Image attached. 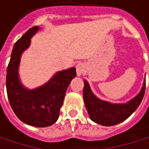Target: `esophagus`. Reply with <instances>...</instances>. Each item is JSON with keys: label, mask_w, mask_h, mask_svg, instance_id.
I'll return each instance as SVG.
<instances>
[{"label": "esophagus", "mask_w": 149, "mask_h": 149, "mask_svg": "<svg viewBox=\"0 0 149 149\" xmlns=\"http://www.w3.org/2000/svg\"><path fill=\"white\" fill-rule=\"evenodd\" d=\"M84 69H85L84 64H83V63H79V64H77V66H76L77 75V76H81V75L84 73Z\"/></svg>", "instance_id": "1"}]
</instances>
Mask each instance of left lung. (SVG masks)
<instances>
[{
    "instance_id": "1",
    "label": "left lung",
    "mask_w": 149,
    "mask_h": 149,
    "mask_svg": "<svg viewBox=\"0 0 149 149\" xmlns=\"http://www.w3.org/2000/svg\"><path fill=\"white\" fill-rule=\"evenodd\" d=\"M83 96L84 104L91 119L103 126H113L125 121L140 105L146 89V80L140 93L127 104H111L97 98L91 91L89 84L84 80Z\"/></svg>"
}]
</instances>
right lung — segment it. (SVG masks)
I'll use <instances>...</instances> for the list:
<instances>
[{
    "instance_id": "right-lung-1",
    "label": "right lung",
    "mask_w": 149,
    "mask_h": 149,
    "mask_svg": "<svg viewBox=\"0 0 149 149\" xmlns=\"http://www.w3.org/2000/svg\"><path fill=\"white\" fill-rule=\"evenodd\" d=\"M39 29L38 26L30 28L15 42L7 69L6 86L9 104L20 121L31 126L48 127L58 120L66 90L77 73L74 67L58 72L34 90L21 84L18 75L20 56Z\"/></svg>"
}]
</instances>
